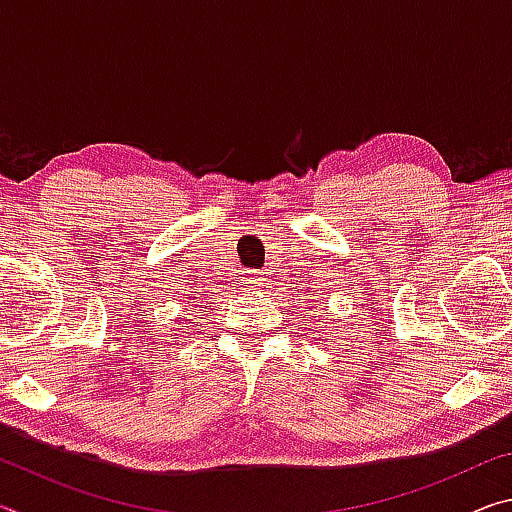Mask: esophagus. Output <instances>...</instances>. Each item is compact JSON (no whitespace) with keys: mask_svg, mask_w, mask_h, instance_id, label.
<instances>
[{"mask_svg":"<svg viewBox=\"0 0 512 512\" xmlns=\"http://www.w3.org/2000/svg\"><path fill=\"white\" fill-rule=\"evenodd\" d=\"M244 284L248 289H259L264 287V277L259 271H244Z\"/></svg>","mask_w":512,"mask_h":512,"instance_id":"1","label":"esophagus"}]
</instances>
